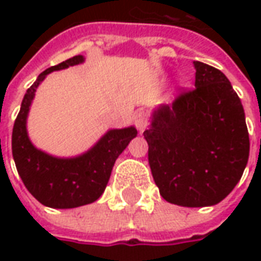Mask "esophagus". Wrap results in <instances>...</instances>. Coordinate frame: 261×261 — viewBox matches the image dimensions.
<instances>
[{
  "mask_svg": "<svg viewBox=\"0 0 261 261\" xmlns=\"http://www.w3.org/2000/svg\"><path fill=\"white\" fill-rule=\"evenodd\" d=\"M134 123H136L137 128L140 133L145 130L148 127V116L147 113H144V112H138V113L134 116Z\"/></svg>",
  "mask_w": 261,
  "mask_h": 261,
  "instance_id": "34e87169",
  "label": "esophagus"
}]
</instances>
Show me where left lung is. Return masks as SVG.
I'll use <instances>...</instances> for the list:
<instances>
[{"mask_svg":"<svg viewBox=\"0 0 261 261\" xmlns=\"http://www.w3.org/2000/svg\"><path fill=\"white\" fill-rule=\"evenodd\" d=\"M194 89L152 112L144 131L155 185L181 207L215 205L228 196L249 159L245 110L228 78L194 61Z\"/></svg>","mask_w":261,"mask_h":261,"instance_id":"8db88e82","label":"left lung"}]
</instances>
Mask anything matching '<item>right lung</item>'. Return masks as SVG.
I'll list each match as a JSON object with an SVG mask.
<instances>
[{
	"label": "right lung",
	"instance_id": "add662e5",
	"mask_svg": "<svg viewBox=\"0 0 261 261\" xmlns=\"http://www.w3.org/2000/svg\"><path fill=\"white\" fill-rule=\"evenodd\" d=\"M84 61V56H75L43 71L26 91L12 130V156L20 179L37 201L50 208H75L96 201L108 186L116 159L137 137L133 125L113 128L91 149L72 158L53 156L32 144L26 121L37 86L50 72Z\"/></svg>",
	"mask_w": 261,
	"mask_h": 261
}]
</instances>
